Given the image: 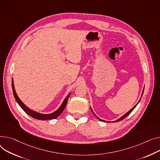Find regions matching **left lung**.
Segmentation results:
<instances>
[{
  "label": "left lung",
  "instance_id": "obj_1",
  "mask_svg": "<svg viewBox=\"0 0 160 160\" xmlns=\"http://www.w3.org/2000/svg\"><path fill=\"white\" fill-rule=\"evenodd\" d=\"M143 91H144V88H143V91H142V96H141V98H140V100H139V102H138L134 106V107L131 109V110H129L128 112H126L125 114H123L122 116H121L120 117V118H119L118 120H115V121H113V122H119V121H120V120H123V118H125V117H127V116H128L134 109V108L136 107V105L138 104V103H139L140 102V100H141V98H142V95H143ZM91 111L92 112V113L94 114V115L95 116H97V118L100 120V121H102V122H109V121H105V120H101V119H100L99 118H98V117L97 116V115H96L94 113V112H93V111H92V108H91Z\"/></svg>",
  "mask_w": 160,
  "mask_h": 160
}]
</instances>
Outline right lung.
Wrapping results in <instances>:
<instances>
[{
  "label": "right lung",
  "mask_w": 160,
  "mask_h": 160,
  "mask_svg": "<svg viewBox=\"0 0 160 160\" xmlns=\"http://www.w3.org/2000/svg\"><path fill=\"white\" fill-rule=\"evenodd\" d=\"M12 89H13V95L14 97L15 98V100L17 101V102L18 103V104L20 105V107L22 108L28 115H29L30 116H31L32 118L37 119V120H51V119H55L56 118H57L58 116H59V115L63 112V111L64 110L66 104L68 103V98L70 96L71 92L66 97V98L64 99V100L63 101L62 103L61 104V105L60 106V108L55 111V112H53L52 113H49V114H42V113H40L38 112L37 111H35L33 110H32L31 109H29L28 107L20 100V99L18 98V95L16 92V91L15 89V86H14V83H13V78H12Z\"/></svg>",
  "instance_id": "obj_1"
}]
</instances>
